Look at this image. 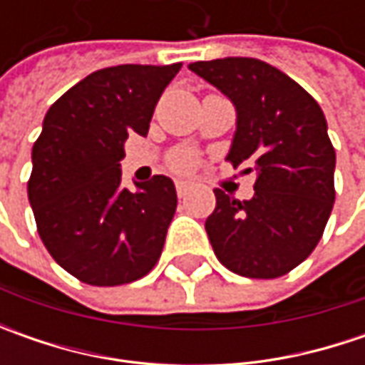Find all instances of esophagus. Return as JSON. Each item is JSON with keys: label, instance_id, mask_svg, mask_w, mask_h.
Returning a JSON list of instances; mask_svg holds the SVG:
<instances>
[{"label": "esophagus", "instance_id": "1", "mask_svg": "<svg viewBox=\"0 0 365 365\" xmlns=\"http://www.w3.org/2000/svg\"><path fill=\"white\" fill-rule=\"evenodd\" d=\"M190 189V182H187V180H176V195L182 199V197H187V192H189Z\"/></svg>", "mask_w": 365, "mask_h": 365}]
</instances>
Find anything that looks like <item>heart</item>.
Here are the masks:
<instances>
[{"label":"heart","mask_w":365,"mask_h":365,"mask_svg":"<svg viewBox=\"0 0 365 365\" xmlns=\"http://www.w3.org/2000/svg\"><path fill=\"white\" fill-rule=\"evenodd\" d=\"M173 164H175L176 168H182L185 170V168H190L195 164V158L190 156L189 152H178L175 158H173Z\"/></svg>","instance_id":"heart-1"}]
</instances>
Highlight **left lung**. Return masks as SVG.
Masks as SVG:
<instances>
[{
	"mask_svg": "<svg viewBox=\"0 0 365 365\" xmlns=\"http://www.w3.org/2000/svg\"><path fill=\"white\" fill-rule=\"evenodd\" d=\"M189 68L235 109L227 160L256 175L254 197L221 189L205 230L219 262L247 278H278L319 244L335 201V150L315 99L272 64L227 56Z\"/></svg>",
	"mask_w": 365,
	"mask_h": 365,
	"instance_id": "obj_1",
	"label": "left lung"
}]
</instances>
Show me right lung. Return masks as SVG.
I'll return each instance as SVG.
<instances>
[{"instance_id":"obj_1","label":"right lung","mask_w":365,"mask_h":365,"mask_svg":"<svg viewBox=\"0 0 365 365\" xmlns=\"http://www.w3.org/2000/svg\"><path fill=\"white\" fill-rule=\"evenodd\" d=\"M182 63L118 64L78 81L50 107L32 148L28 199L42 242L66 272L93 287L146 276L176 209L164 175L121 185L125 140L146 135L156 101Z\"/></svg>"}]
</instances>
